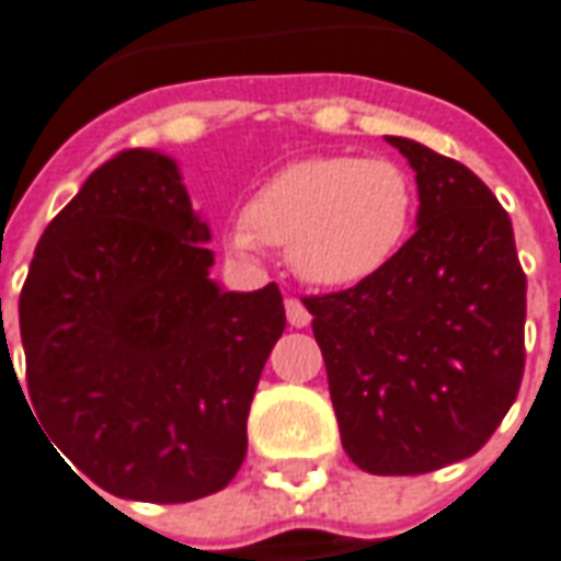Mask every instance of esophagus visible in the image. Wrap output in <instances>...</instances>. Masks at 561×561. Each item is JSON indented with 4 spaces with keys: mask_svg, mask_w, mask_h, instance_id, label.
<instances>
[{
    "mask_svg": "<svg viewBox=\"0 0 561 561\" xmlns=\"http://www.w3.org/2000/svg\"><path fill=\"white\" fill-rule=\"evenodd\" d=\"M284 308H287V321L289 327H308L311 324V311H308L296 296H289L287 302H284Z\"/></svg>",
    "mask_w": 561,
    "mask_h": 561,
    "instance_id": "obj_1",
    "label": "esophagus"
}]
</instances>
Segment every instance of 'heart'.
<instances>
[{"label": "heart", "mask_w": 561, "mask_h": 561, "mask_svg": "<svg viewBox=\"0 0 561 561\" xmlns=\"http://www.w3.org/2000/svg\"><path fill=\"white\" fill-rule=\"evenodd\" d=\"M416 221V184L389 157L311 153L255 187L225 231L228 250L255 259L262 247L289 255L314 287H358L382 274L408 247Z\"/></svg>", "instance_id": "heart-1"}]
</instances>
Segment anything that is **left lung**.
Listing matches in <instances>:
<instances>
[{
  "label": "left lung",
  "mask_w": 561,
  "mask_h": 561,
  "mask_svg": "<svg viewBox=\"0 0 561 561\" xmlns=\"http://www.w3.org/2000/svg\"><path fill=\"white\" fill-rule=\"evenodd\" d=\"M416 172V234L358 287L308 296L340 435L374 476L472 457L525 370V272L513 221L463 163L386 135Z\"/></svg>",
  "instance_id": "left-lung-1"
}]
</instances>
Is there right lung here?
I'll use <instances>...</instances> for the list:
<instances>
[{
    "label": "right lung",
    "mask_w": 561,
    "mask_h": 561,
    "mask_svg": "<svg viewBox=\"0 0 561 561\" xmlns=\"http://www.w3.org/2000/svg\"><path fill=\"white\" fill-rule=\"evenodd\" d=\"M175 160L119 150L45 228L21 289L30 408L123 500L216 494L287 314L280 289H221ZM36 423V426H39Z\"/></svg>",
    "instance_id": "right-lung-1"
}]
</instances>
